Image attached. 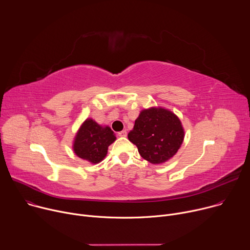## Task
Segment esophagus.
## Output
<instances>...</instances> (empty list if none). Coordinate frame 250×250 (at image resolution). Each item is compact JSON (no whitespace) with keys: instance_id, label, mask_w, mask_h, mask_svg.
<instances>
[{"instance_id":"esophagus-1","label":"esophagus","mask_w":250,"mask_h":250,"mask_svg":"<svg viewBox=\"0 0 250 250\" xmlns=\"http://www.w3.org/2000/svg\"><path fill=\"white\" fill-rule=\"evenodd\" d=\"M118 134H119V136H121V137H126L127 132H126V130H122V131H120Z\"/></svg>"}]
</instances>
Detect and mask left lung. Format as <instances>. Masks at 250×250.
I'll return each mask as SVG.
<instances>
[{
  "mask_svg": "<svg viewBox=\"0 0 250 250\" xmlns=\"http://www.w3.org/2000/svg\"><path fill=\"white\" fill-rule=\"evenodd\" d=\"M184 136L179 118L159 106L142 110L127 135L140 156L152 164H161L172 158L180 148Z\"/></svg>",
  "mask_w": 250,
  "mask_h": 250,
  "instance_id": "8db88e82",
  "label": "left lung"
}]
</instances>
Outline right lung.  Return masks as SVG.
I'll return each mask as SVG.
<instances>
[{
	"mask_svg": "<svg viewBox=\"0 0 250 250\" xmlns=\"http://www.w3.org/2000/svg\"><path fill=\"white\" fill-rule=\"evenodd\" d=\"M110 126H102L87 119L78 129L73 142L75 154L92 164L101 162L108 153V147L116 140Z\"/></svg>",
	"mask_w": 250,
	"mask_h": 250,
	"instance_id": "add662e5",
	"label": "right lung"
}]
</instances>
